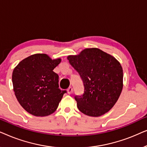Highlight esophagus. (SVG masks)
<instances>
[{"instance_id":"1","label":"esophagus","mask_w":147,"mask_h":147,"mask_svg":"<svg viewBox=\"0 0 147 147\" xmlns=\"http://www.w3.org/2000/svg\"><path fill=\"white\" fill-rule=\"evenodd\" d=\"M72 92H73V88L71 87H69V88L67 89V93L69 94H71L72 93Z\"/></svg>"}]
</instances>
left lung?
<instances>
[{
  "label": "left lung",
  "mask_w": 147,
  "mask_h": 147,
  "mask_svg": "<svg viewBox=\"0 0 147 147\" xmlns=\"http://www.w3.org/2000/svg\"><path fill=\"white\" fill-rule=\"evenodd\" d=\"M83 81L84 92L76 96L77 106L86 115L98 117L114 106L123 87V71L119 61L98 48L84 49L67 56Z\"/></svg>",
  "instance_id": "8db88e82"
}]
</instances>
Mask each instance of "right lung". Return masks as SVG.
Here are the masks:
<instances>
[{
	"instance_id": "right-lung-1",
	"label": "right lung",
	"mask_w": 147,
	"mask_h": 147,
	"mask_svg": "<svg viewBox=\"0 0 147 147\" xmlns=\"http://www.w3.org/2000/svg\"><path fill=\"white\" fill-rule=\"evenodd\" d=\"M61 61L37 53L22 60L14 69L12 81L15 96L29 114L46 116L57 108L66 93L59 88V76L53 71Z\"/></svg>"
}]
</instances>
